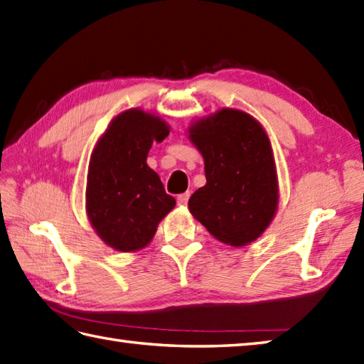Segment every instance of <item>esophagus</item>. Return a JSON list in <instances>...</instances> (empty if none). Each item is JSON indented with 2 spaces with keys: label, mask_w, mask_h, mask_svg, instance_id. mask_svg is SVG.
<instances>
[{
  "label": "esophagus",
  "mask_w": 364,
  "mask_h": 364,
  "mask_svg": "<svg viewBox=\"0 0 364 364\" xmlns=\"http://www.w3.org/2000/svg\"><path fill=\"white\" fill-rule=\"evenodd\" d=\"M189 197H191V192H184V194L178 196V197H176L178 205H186L188 200H189Z\"/></svg>",
  "instance_id": "34e87169"
}]
</instances>
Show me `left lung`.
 Wrapping results in <instances>:
<instances>
[{
    "instance_id": "8db88e82",
    "label": "left lung",
    "mask_w": 364,
    "mask_h": 364,
    "mask_svg": "<svg viewBox=\"0 0 364 364\" xmlns=\"http://www.w3.org/2000/svg\"><path fill=\"white\" fill-rule=\"evenodd\" d=\"M205 159L206 184L189 198V210L213 237L230 246L259 238L272 223L277 181L272 146L247 113L223 109L189 129Z\"/></svg>"
}]
</instances>
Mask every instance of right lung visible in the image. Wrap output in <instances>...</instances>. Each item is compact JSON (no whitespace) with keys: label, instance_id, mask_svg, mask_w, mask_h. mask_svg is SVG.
Returning <instances> with one entry per match:
<instances>
[{"label":"right lung","instance_id":"add662e5","mask_svg":"<svg viewBox=\"0 0 364 364\" xmlns=\"http://www.w3.org/2000/svg\"><path fill=\"white\" fill-rule=\"evenodd\" d=\"M167 135L161 118L127 110L112 121L92 151L87 213L99 237L117 251L145 247L175 206L158 173L146 166L153 141Z\"/></svg>","mask_w":364,"mask_h":364}]
</instances>
